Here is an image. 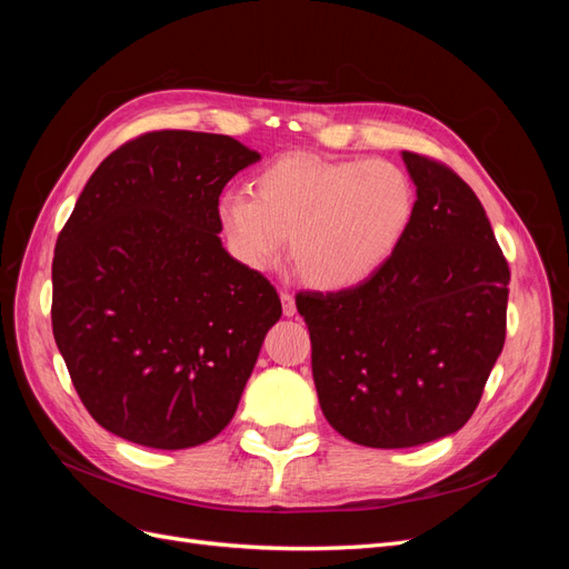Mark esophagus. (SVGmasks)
I'll list each match as a JSON object with an SVG mask.
<instances>
[{"instance_id": "esophagus-1", "label": "esophagus", "mask_w": 569, "mask_h": 569, "mask_svg": "<svg viewBox=\"0 0 569 569\" xmlns=\"http://www.w3.org/2000/svg\"><path fill=\"white\" fill-rule=\"evenodd\" d=\"M280 299H282V311L284 316H295L297 313V303H295V295L291 291H280Z\"/></svg>"}]
</instances>
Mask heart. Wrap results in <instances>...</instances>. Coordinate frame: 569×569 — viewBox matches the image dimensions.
Segmentation results:
<instances>
[{"label":"heart","instance_id":"b5f03b06","mask_svg":"<svg viewBox=\"0 0 569 569\" xmlns=\"http://www.w3.org/2000/svg\"><path fill=\"white\" fill-rule=\"evenodd\" d=\"M416 187L380 159L327 161L284 153L253 178V197L228 192L218 222L230 253L251 270L291 261L318 289H349L382 270L416 218Z\"/></svg>","mask_w":569,"mask_h":569}]
</instances>
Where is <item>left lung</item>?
<instances>
[{
    "instance_id": "8db88e82",
    "label": "left lung",
    "mask_w": 569,
    "mask_h": 569,
    "mask_svg": "<svg viewBox=\"0 0 569 569\" xmlns=\"http://www.w3.org/2000/svg\"><path fill=\"white\" fill-rule=\"evenodd\" d=\"M418 187L403 244L372 278L297 295L322 416L370 449H408L472 418L506 343L510 268L453 168L403 151Z\"/></svg>"
}]
</instances>
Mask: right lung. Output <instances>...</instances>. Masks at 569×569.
<instances>
[{
	"label": "right lung",
	"instance_id": "obj_1",
	"mask_svg": "<svg viewBox=\"0 0 569 569\" xmlns=\"http://www.w3.org/2000/svg\"><path fill=\"white\" fill-rule=\"evenodd\" d=\"M258 153L228 134L153 130L99 163L59 232L51 330L90 416L149 449L232 420L278 291L222 249L218 199Z\"/></svg>",
	"mask_w": 569,
	"mask_h": 569
}]
</instances>
